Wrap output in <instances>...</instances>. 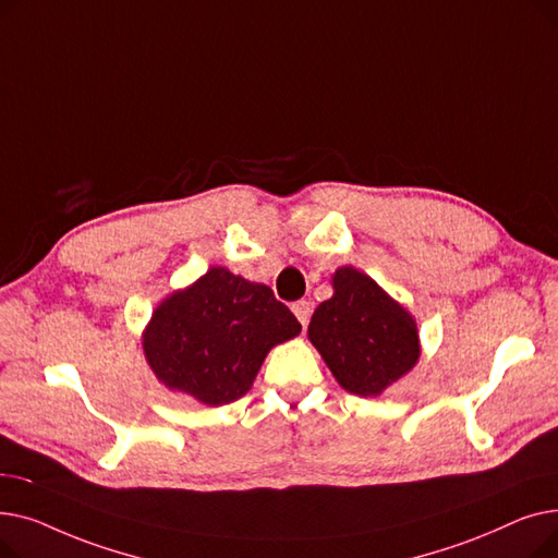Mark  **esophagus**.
<instances>
[{"instance_id":"esophagus-1","label":"esophagus","mask_w":558,"mask_h":558,"mask_svg":"<svg viewBox=\"0 0 558 558\" xmlns=\"http://www.w3.org/2000/svg\"><path fill=\"white\" fill-rule=\"evenodd\" d=\"M291 310H294L296 318L301 320V326H303V328H307V320H310V314H312L310 303H307V301H296L294 305H291Z\"/></svg>"}]
</instances>
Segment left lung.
Segmentation results:
<instances>
[{
  "label": "left lung",
  "instance_id": "left-lung-1",
  "mask_svg": "<svg viewBox=\"0 0 558 558\" xmlns=\"http://www.w3.org/2000/svg\"><path fill=\"white\" fill-rule=\"evenodd\" d=\"M332 282L335 296L312 314L310 341L345 391L383 393L421 355L414 318L353 267Z\"/></svg>",
  "mask_w": 558,
  "mask_h": 558
}]
</instances>
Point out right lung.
<instances>
[{"mask_svg":"<svg viewBox=\"0 0 558 558\" xmlns=\"http://www.w3.org/2000/svg\"><path fill=\"white\" fill-rule=\"evenodd\" d=\"M299 332L267 284L213 267L154 312L144 355L169 389L219 407L242 398L269 350Z\"/></svg>","mask_w":558,"mask_h":558,"instance_id":"obj_1","label":"right lung"}]
</instances>
